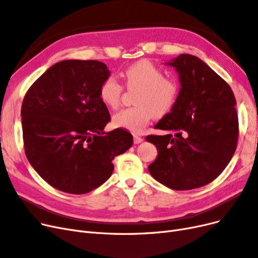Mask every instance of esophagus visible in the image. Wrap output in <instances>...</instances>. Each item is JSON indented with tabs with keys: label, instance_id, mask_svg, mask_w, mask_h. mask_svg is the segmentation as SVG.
Instances as JSON below:
<instances>
[{
	"label": "esophagus",
	"instance_id": "34e87169",
	"mask_svg": "<svg viewBox=\"0 0 258 258\" xmlns=\"http://www.w3.org/2000/svg\"><path fill=\"white\" fill-rule=\"evenodd\" d=\"M134 141H135V144H140L141 142H143V139L141 137H139V136H135Z\"/></svg>",
	"mask_w": 258,
	"mask_h": 258
}]
</instances>
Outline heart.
<instances>
[{
    "label": "heart",
    "mask_w": 258,
    "mask_h": 258,
    "mask_svg": "<svg viewBox=\"0 0 258 258\" xmlns=\"http://www.w3.org/2000/svg\"><path fill=\"white\" fill-rule=\"evenodd\" d=\"M129 89H138L135 97L136 106L124 108L112 118L115 128L126 129L139 134L142 127L154 116L161 117L171 111L178 97L176 81L165 77L161 70L147 60L130 66L123 73ZM122 86L115 77H108L100 87V99L111 108L120 103Z\"/></svg>",
    "instance_id": "heart-1"
}]
</instances>
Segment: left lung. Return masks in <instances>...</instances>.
<instances>
[{"label": "left lung", "instance_id": "1", "mask_svg": "<svg viewBox=\"0 0 258 258\" xmlns=\"http://www.w3.org/2000/svg\"><path fill=\"white\" fill-rule=\"evenodd\" d=\"M165 64L175 69L181 88L170 113L155 124L168 134L145 138L158 151L148 171L171 189L198 188L220 175L235 154L236 99L229 85L196 56L182 53Z\"/></svg>", "mask_w": 258, "mask_h": 258}]
</instances>
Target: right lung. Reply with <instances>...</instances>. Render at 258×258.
<instances>
[{"label": "right lung", "instance_id": "obj_1", "mask_svg": "<svg viewBox=\"0 0 258 258\" xmlns=\"http://www.w3.org/2000/svg\"><path fill=\"white\" fill-rule=\"evenodd\" d=\"M110 75L100 61H60L23 99L27 158L44 181L61 191L82 195L102 185L113 173V159L134 144L126 130L104 131L111 116L99 92Z\"/></svg>", "mask_w": 258, "mask_h": 258}]
</instances>
